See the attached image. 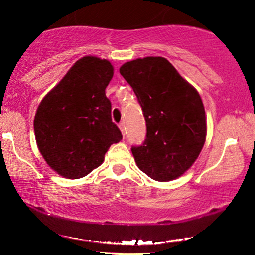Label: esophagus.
Returning a JSON list of instances; mask_svg holds the SVG:
<instances>
[{
    "label": "esophagus",
    "instance_id": "esophagus-1",
    "mask_svg": "<svg viewBox=\"0 0 255 255\" xmlns=\"http://www.w3.org/2000/svg\"><path fill=\"white\" fill-rule=\"evenodd\" d=\"M118 127H120V130L122 132V134H123V137H125V125H124L123 122L118 124Z\"/></svg>",
    "mask_w": 255,
    "mask_h": 255
}]
</instances>
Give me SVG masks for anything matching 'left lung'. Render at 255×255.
I'll return each mask as SVG.
<instances>
[{
	"mask_svg": "<svg viewBox=\"0 0 255 255\" xmlns=\"http://www.w3.org/2000/svg\"><path fill=\"white\" fill-rule=\"evenodd\" d=\"M120 73L133 89L146 121L144 142L131 148L139 169L160 182L181 176L205 142L200 94L162 57L125 62Z\"/></svg>",
	"mask_w": 255,
	"mask_h": 255,
	"instance_id": "8db88e82",
	"label": "left lung"
}]
</instances>
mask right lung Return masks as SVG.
Returning a JSON list of instances; mask_svg holds the SVG:
<instances>
[{
  "mask_svg": "<svg viewBox=\"0 0 255 255\" xmlns=\"http://www.w3.org/2000/svg\"><path fill=\"white\" fill-rule=\"evenodd\" d=\"M113 75L108 60L83 57L38 107L33 122L38 148L64 177L88 175L103 162L110 146L122 140L106 96Z\"/></svg>",
  "mask_w": 255,
  "mask_h": 255,
  "instance_id": "add662e5",
  "label": "right lung"
}]
</instances>
